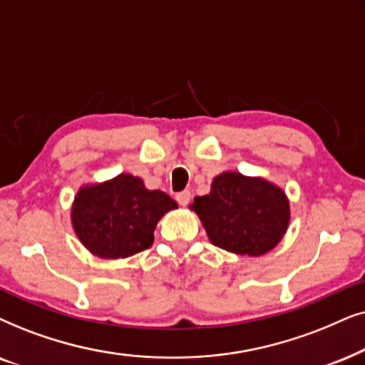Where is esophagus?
<instances>
[{
  "label": "esophagus",
  "instance_id": "34e87169",
  "mask_svg": "<svg viewBox=\"0 0 365 365\" xmlns=\"http://www.w3.org/2000/svg\"><path fill=\"white\" fill-rule=\"evenodd\" d=\"M177 202L180 203V205L182 207H187L188 205V202H190V198H192V195H190V192L188 190H183V192H180V193H177Z\"/></svg>",
  "mask_w": 365,
  "mask_h": 365
}]
</instances>
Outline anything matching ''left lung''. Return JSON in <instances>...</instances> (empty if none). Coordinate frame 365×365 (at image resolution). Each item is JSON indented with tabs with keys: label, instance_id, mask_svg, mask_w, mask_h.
<instances>
[{
	"label": "left lung",
	"instance_id": "left-lung-1",
	"mask_svg": "<svg viewBox=\"0 0 365 365\" xmlns=\"http://www.w3.org/2000/svg\"><path fill=\"white\" fill-rule=\"evenodd\" d=\"M190 210L200 218L213 245L250 257L274 249L290 222V203L280 187L239 172L217 175L210 193L193 198Z\"/></svg>",
	"mask_w": 365,
	"mask_h": 365
}]
</instances>
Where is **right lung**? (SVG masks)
<instances>
[{"mask_svg":"<svg viewBox=\"0 0 365 365\" xmlns=\"http://www.w3.org/2000/svg\"><path fill=\"white\" fill-rule=\"evenodd\" d=\"M178 208L162 190H148L143 180L120 173L78 190L71 207L73 230L86 250L100 259H126L153 244L165 213Z\"/></svg>","mask_w":365,"mask_h":365,"instance_id":"1","label":"right lung"}]
</instances>
